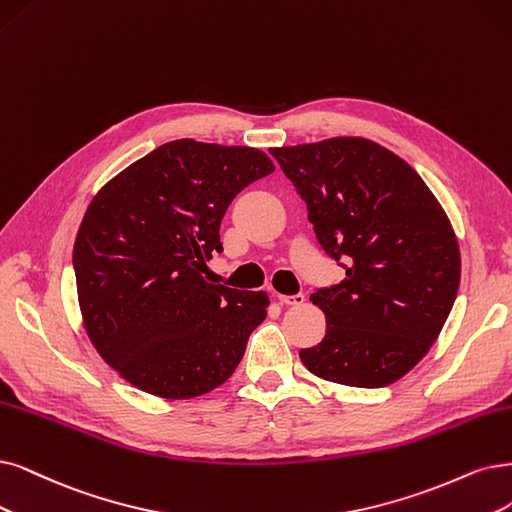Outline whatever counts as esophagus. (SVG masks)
Here are the masks:
<instances>
[{
	"instance_id": "obj_1",
	"label": "esophagus",
	"mask_w": 512,
	"mask_h": 512,
	"mask_svg": "<svg viewBox=\"0 0 512 512\" xmlns=\"http://www.w3.org/2000/svg\"><path fill=\"white\" fill-rule=\"evenodd\" d=\"M278 301H280L282 306H293V308H297V306H304L306 297L301 295V293H297V295H278Z\"/></svg>"
}]
</instances>
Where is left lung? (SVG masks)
I'll list each match as a JSON object with an SVG mask.
<instances>
[{
    "mask_svg": "<svg viewBox=\"0 0 512 512\" xmlns=\"http://www.w3.org/2000/svg\"><path fill=\"white\" fill-rule=\"evenodd\" d=\"M308 206L318 242L346 278L310 295L323 342L299 352L320 380L382 388L418 365L460 287V246L430 187L390 149L363 137L272 147Z\"/></svg>",
    "mask_w": 512,
    "mask_h": 512,
    "instance_id": "1",
    "label": "left lung"
}]
</instances>
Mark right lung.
<instances>
[{
    "mask_svg": "<svg viewBox=\"0 0 512 512\" xmlns=\"http://www.w3.org/2000/svg\"><path fill=\"white\" fill-rule=\"evenodd\" d=\"M274 173L255 147L179 139L107 181L73 244L82 323L128 384L168 401L221 386L266 320V291H236L202 272L244 187Z\"/></svg>",
    "mask_w": 512,
    "mask_h": 512,
    "instance_id": "right-lung-1",
    "label": "right lung"
}]
</instances>
